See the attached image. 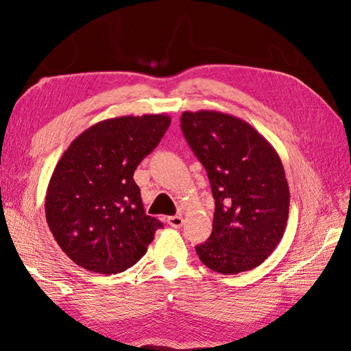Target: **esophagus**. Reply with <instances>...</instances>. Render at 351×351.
I'll use <instances>...</instances> for the list:
<instances>
[{"mask_svg": "<svg viewBox=\"0 0 351 351\" xmlns=\"http://www.w3.org/2000/svg\"><path fill=\"white\" fill-rule=\"evenodd\" d=\"M167 223L171 228H181L182 223H184V219L181 217V215H173V217L167 219Z\"/></svg>", "mask_w": 351, "mask_h": 351, "instance_id": "1", "label": "esophagus"}]
</instances>
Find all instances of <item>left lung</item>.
<instances>
[{
    "label": "left lung",
    "instance_id": "left-lung-1",
    "mask_svg": "<svg viewBox=\"0 0 351 351\" xmlns=\"http://www.w3.org/2000/svg\"><path fill=\"white\" fill-rule=\"evenodd\" d=\"M181 128L215 200L211 237L196 245L199 259L221 274L252 270L287 228L289 189L279 155L252 125L220 111H184Z\"/></svg>",
    "mask_w": 351,
    "mask_h": 351
}]
</instances>
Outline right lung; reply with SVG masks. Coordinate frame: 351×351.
Instances as JSON below:
<instances>
[{"label": "right lung", "mask_w": 351, "mask_h": 351, "mask_svg": "<svg viewBox=\"0 0 351 351\" xmlns=\"http://www.w3.org/2000/svg\"><path fill=\"white\" fill-rule=\"evenodd\" d=\"M170 121L167 114L107 119L81 132L58 160L45 214L57 244L77 265L116 274L146 253L162 225L146 215L134 170Z\"/></svg>", "instance_id": "right-lung-1"}]
</instances>
